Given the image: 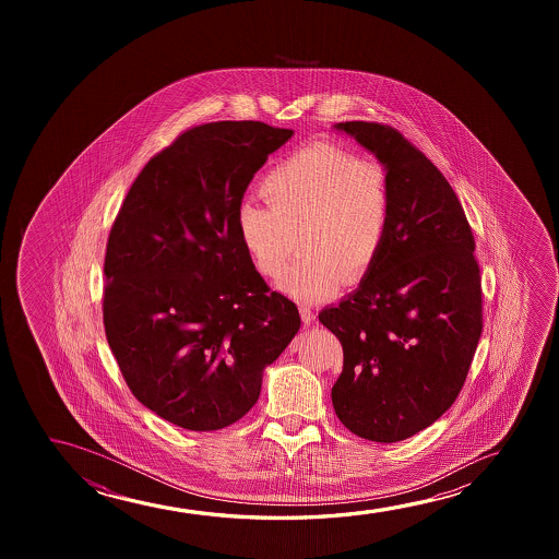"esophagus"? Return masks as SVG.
Here are the masks:
<instances>
[{
  "instance_id": "1",
  "label": "esophagus",
  "mask_w": 559,
  "mask_h": 559,
  "mask_svg": "<svg viewBox=\"0 0 559 559\" xmlns=\"http://www.w3.org/2000/svg\"><path fill=\"white\" fill-rule=\"evenodd\" d=\"M299 314H301V321H304V324H306V326H311V322L314 321V313L311 311V307H299Z\"/></svg>"
}]
</instances>
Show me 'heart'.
Instances as JSON below:
<instances>
[{"label":"heart","instance_id":"1","mask_svg":"<svg viewBox=\"0 0 559 559\" xmlns=\"http://www.w3.org/2000/svg\"><path fill=\"white\" fill-rule=\"evenodd\" d=\"M267 207L237 210L238 238L258 273H283L299 235V252L278 288L301 301L334 296L344 278L359 283L382 252L391 214L388 171L344 148L311 145L296 151L261 181Z\"/></svg>","mask_w":559,"mask_h":559}]
</instances>
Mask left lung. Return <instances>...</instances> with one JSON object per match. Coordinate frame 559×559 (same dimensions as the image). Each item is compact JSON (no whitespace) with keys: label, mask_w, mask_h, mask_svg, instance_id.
<instances>
[{"label":"left lung","mask_w":559,"mask_h":559,"mask_svg":"<svg viewBox=\"0 0 559 559\" xmlns=\"http://www.w3.org/2000/svg\"><path fill=\"white\" fill-rule=\"evenodd\" d=\"M390 177L388 235L357 290L319 313L344 347L332 405L345 428L397 443L459 397L481 337L475 242L451 185L397 130L334 123Z\"/></svg>","instance_id":"obj_1"}]
</instances>
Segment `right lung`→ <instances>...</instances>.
<instances>
[{"label": "right lung", "mask_w": 559, "mask_h": 559, "mask_svg": "<svg viewBox=\"0 0 559 559\" xmlns=\"http://www.w3.org/2000/svg\"><path fill=\"white\" fill-rule=\"evenodd\" d=\"M294 131L214 122L185 131L131 185L108 237L103 321L131 393L169 424L240 420L298 334L294 301L255 271L237 210Z\"/></svg>", "instance_id": "right-lung-1"}]
</instances>
